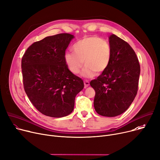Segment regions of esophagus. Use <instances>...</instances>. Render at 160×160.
<instances>
[{"instance_id": "1", "label": "esophagus", "mask_w": 160, "mask_h": 160, "mask_svg": "<svg viewBox=\"0 0 160 160\" xmlns=\"http://www.w3.org/2000/svg\"><path fill=\"white\" fill-rule=\"evenodd\" d=\"M83 83H84V86H85V88H88V87H89V86L90 83H89V82L88 81L85 80V81L83 82Z\"/></svg>"}]
</instances>
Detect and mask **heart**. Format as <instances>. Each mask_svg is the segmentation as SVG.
Returning <instances> with one entry per match:
<instances>
[{
  "label": "heart",
  "mask_w": 160,
  "mask_h": 160,
  "mask_svg": "<svg viewBox=\"0 0 160 160\" xmlns=\"http://www.w3.org/2000/svg\"><path fill=\"white\" fill-rule=\"evenodd\" d=\"M73 52L68 51L64 60L69 70L78 74L84 65L82 76L92 78L109 68L112 58V48L108 42L98 37H85L72 46Z\"/></svg>",
  "instance_id": "obj_1"
}]
</instances>
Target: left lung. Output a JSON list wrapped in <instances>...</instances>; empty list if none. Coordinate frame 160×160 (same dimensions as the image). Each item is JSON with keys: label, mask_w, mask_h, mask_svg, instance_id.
Wrapping results in <instances>:
<instances>
[{"label": "left lung", "mask_w": 160, "mask_h": 160, "mask_svg": "<svg viewBox=\"0 0 160 160\" xmlns=\"http://www.w3.org/2000/svg\"><path fill=\"white\" fill-rule=\"evenodd\" d=\"M112 58L108 69L90 82L95 91L94 107L103 116L114 117L124 112L135 98L140 66L131 46L116 35L109 38Z\"/></svg>", "instance_id": "obj_1"}]
</instances>
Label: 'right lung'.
Masks as SVG:
<instances>
[{"label": "right lung", "mask_w": 160, "mask_h": 160, "mask_svg": "<svg viewBox=\"0 0 160 160\" xmlns=\"http://www.w3.org/2000/svg\"><path fill=\"white\" fill-rule=\"evenodd\" d=\"M74 35L60 33L31 45L22 58L25 92L35 108L46 116L61 118L71 114L83 80L68 69L66 50Z\"/></svg>", "instance_id": "obj_1"}]
</instances>
